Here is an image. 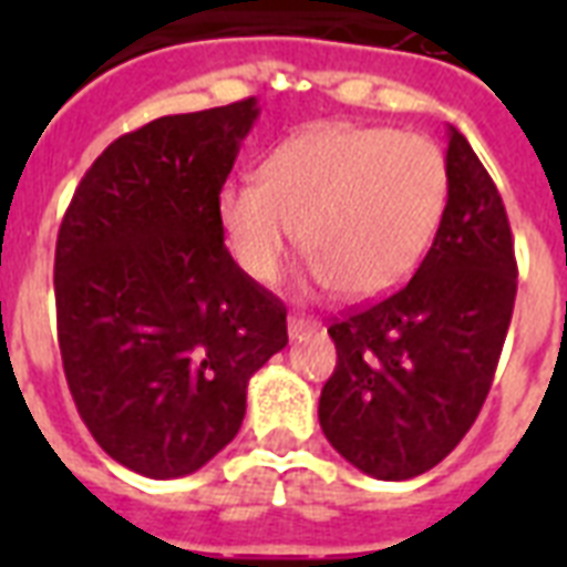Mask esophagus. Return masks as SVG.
Listing matches in <instances>:
<instances>
[{
	"label": "esophagus",
	"instance_id": "1",
	"mask_svg": "<svg viewBox=\"0 0 567 567\" xmlns=\"http://www.w3.org/2000/svg\"><path fill=\"white\" fill-rule=\"evenodd\" d=\"M318 329V320H311V318H302V315H291L288 318V336L293 338H302L306 332H315Z\"/></svg>",
	"mask_w": 567,
	"mask_h": 567
}]
</instances>
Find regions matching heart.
Segmentation results:
<instances>
[{
  "instance_id": "1",
  "label": "heart",
  "mask_w": 567,
  "mask_h": 567,
  "mask_svg": "<svg viewBox=\"0 0 567 567\" xmlns=\"http://www.w3.org/2000/svg\"><path fill=\"white\" fill-rule=\"evenodd\" d=\"M447 203V162L430 137L377 126H318L288 137L261 176L229 179L217 223L231 258L267 285L302 240L309 282L373 300L426 256Z\"/></svg>"
}]
</instances>
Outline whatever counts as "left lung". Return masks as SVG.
Masks as SVG:
<instances>
[{
  "label": "left lung",
  "instance_id": "obj_1",
  "mask_svg": "<svg viewBox=\"0 0 567 567\" xmlns=\"http://www.w3.org/2000/svg\"><path fill=\"white\" fill-rule=\"evenodd\" d=\"M515 293L503 199L450 126L447 205L430 252L400 291L329 327L338 364L318 405L329 444L388 483L439 465L488 396Z\"/></svg>",
  "mask_w": 567,
  "mask_h": 567
}]
</instances>
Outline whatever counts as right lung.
Masks as SVG:
<instances>
[{"label": "right lung", "instance_id": "right-lung-1", "mask_svg": "<svg viewBox=\"0 0 567 567\" xmlns=\"http://www.w3.org/2000/svg\"><path fill=\"white\" fill-rule=\"evenodd\" d=\"M256 96L117 137L55 244L66 385L105 453L150 480L194 474L240 430L247 382L288 344L285 306L223 244L217 194Z\"/></svg>", "mask_w": 567, "mask_h": 567}]
</instances>
